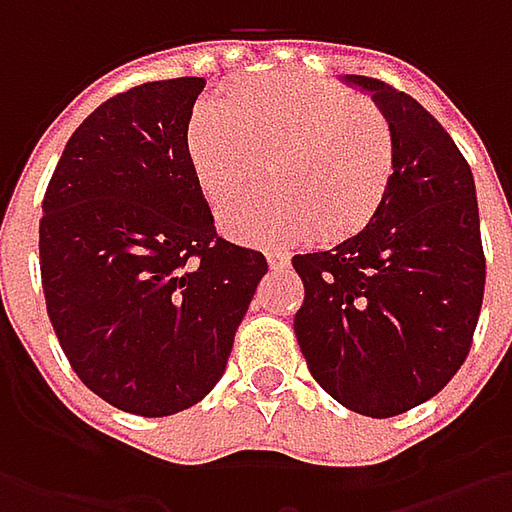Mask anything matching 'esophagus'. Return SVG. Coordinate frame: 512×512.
Returning <instances> with one entry per match:
<instances>
[{
    "label": "esophagus",
    "mask_w": 512,
    "mask_h": 512,
    "mask_svg": "<svg viewBox=\"0 0 512 512\" xmlns=\"http://www.w3.org/2000/svg\"><path fill=\"white\" fill-rule=\"evenodd\" d=\"M267 262H270V267H287L290 256L287 253H267Z\"/></svg>",
    "instance_id": "1"
}]
</instances>
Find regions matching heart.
I'll return each mask as SVG.
<instances>
[{
	"mask_svg": "<svg viewBox=\"0 0 512 512\" xmlns=\"http://www.w3.org/2000/svg\"><path fill=\"white\" fill-rule=\"evenodd\" d=\"M279 154L276 196L230 207L225 230L247 245H287L316 227L325 239L362 230L393 182L390 122L350 90L307 76H259L227 99H199L185 130L187 165L205 199L225 207L262 179Z\"/></svg>",
	"mask_w": 512,
	"mask_h": 512,
	"instance_id": "b5f03b06",
	"label": "heart"
}]
</instances>
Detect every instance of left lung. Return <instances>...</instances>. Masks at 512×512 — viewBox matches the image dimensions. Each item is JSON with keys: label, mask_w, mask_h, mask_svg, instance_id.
<instances>
[{"label": "left lung", "mask_w": 512, "mask_h": 512, "mask_svg": "<svg viewBox=\"0 0 512 512\" xmlns=\"http://www.w3.org/2000/svg\"><path fill=\"white\" fill-rule=\"evenodd\" d=\"M390 122L396 170L367 225L296 253L293 330L313 379L353 413L390 419L433 399L467 359L484 296L476 182L427 110L370 76H339Z\"/></svg>", "instance_id": "1"}]
</instances>
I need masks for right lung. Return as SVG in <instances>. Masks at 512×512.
<instances>
[{"instance_id": "1", "label": "right lung", "mask_w": 512, "mask_h": 512, "mask_svg": "<svg viewBox=\"0 0 512 512\" xmlns=\"http://www.w3.org/2000/svg\"><path fill=\"white\" fill-rule=\"evenodd\" d=\"M205 79L119 93L73 130L50 176L39 265L76 376L113 407L173 416L216 387L256 285L259 250L225 242L187 165Z\"/></svg>"}]
</instances>
